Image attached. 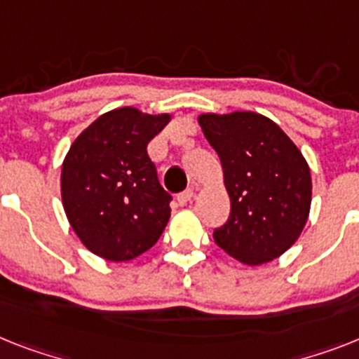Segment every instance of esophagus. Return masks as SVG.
<instances>
[{"label": "esophagus", "mask_w": 359, "mask_h": 359, "mask_svg": "<svg viewBox=\"0 0 359 359\" xmlns=\"http://www.w3.org/2000/svg\"><path fill=\"white\" fill-rule=\"evenodd\" d=\"M195 197L194 189H186V191H182V194L177 195V203L180 204V206H186L188 203H191V198Z\"/></svg>", "instance_id": "obj_1"}]
</instances>
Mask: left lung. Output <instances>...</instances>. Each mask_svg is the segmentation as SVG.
<instances>
[{
  "mask_svg": "<svg viewBox=\"0 0 359 359\" xmlns=\"http://www.w3.org/2000/svg\"><path fill=\"white\" fill-rule=\"evenodd\" d=\"M204 137L221 158L230 217L213 230L217 246L257 266L285 254L309 219L310 170L276 122L252 113L201 114Z\"/></svg>",
  "mask_w": 359,
  "mask_h": 359,
  "instance_id": "8db88e82",
  "label": "left lung"
}]
</instances>
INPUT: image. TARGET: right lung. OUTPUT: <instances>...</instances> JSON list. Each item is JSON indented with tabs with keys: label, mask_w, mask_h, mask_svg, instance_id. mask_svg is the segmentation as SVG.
Instances as JSON below:
<instances>
[{
	"label": "right lung",
	"mask_w": 359,
	"mask_h": 359,
	"mask_svg": "<svg viewBox=\"0 0 359 359\" xmlns=\"http://www.w3.org/2000/svg\"><path fill=\"white\" fill-rule=\"evenodd\" d=\"M170 114L120 107L96 118L62 165V201L72 230L93 254L131 261L161 239L171 195L158 182L147 144Z\"/></svg>",
	"instance_id": "obj_1"
}]
</instances>
